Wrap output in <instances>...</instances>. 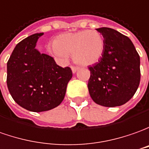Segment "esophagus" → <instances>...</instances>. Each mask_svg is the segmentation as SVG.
Wrapping results in <instances>:
<instances>
[{
	"label": "esophagus",
	"mask_w": 149,
	"mask_h": 149,
	"mask_svg": "<svg viewBox=\"0 0 149 149\" xmlns=\"http://www.w3.org/2000/svg\"><path fill=\"white\" fill-rule=\"evenodd\" d=\"M71 68H72V72H73V73H75V72H77V71L78 70V67H77V66H73V65H72V66H71Z\"/></svg>",
	"instance_id": "obj_1"
}]
</instances>
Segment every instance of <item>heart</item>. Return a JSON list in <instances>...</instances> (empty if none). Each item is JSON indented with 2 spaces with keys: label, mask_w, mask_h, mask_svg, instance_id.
<instances>
[{
  "label": "heart",
  "mask_w": 149,
  "mask_h": 149,
  "mask_svg": "<svg viewBox=\"0 0 149 149\" xmlns=\"http://www.w3.org/2000/svg\"><path fill=\"white\" fill-rule=\"evenodd\" d=\"M55 53L59 56L72 55L74 61L82 66L95 64L103 57L105 43L97 31H81L58 36L54 41Z\"/></svg>",
  "instance_id": "obj_1"
}]
</instances>
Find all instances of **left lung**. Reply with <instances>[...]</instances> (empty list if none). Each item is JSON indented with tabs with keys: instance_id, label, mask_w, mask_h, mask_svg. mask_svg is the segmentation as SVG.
Segmentation results:
<instances>
[{
	"instance_id": "obj_1",
	"label": "left lung",
	"mask_w": 149,
	"mask_h": 149,
	"mask_svg": "<svg viewBox=\"0 0 149 149\" xmlns=\"http://www.w3.org/2000/svg\"><path fill=\"white\" fill-rule=\"evenodd\" d=\"M104 36L103 57L88 68V90L93 101L104 107H117L134 96L140 81V58L132 41L114 29H97Z\"/></svg>"
}]
</instances>
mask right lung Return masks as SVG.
<instances>
[{
    "instance_id": "add662e5",
    "label": "right lung",
    "mask_w": 149,
    "mask_h": 149,
    "mask_svg": "<svg viewBox=\"0 0 149 149\" xmlns=\"http://www.w3.org/2000/svg\"><path fill=\"white\" fill-rule=\"evenodd\" d=\"M42 35L36 33L21 40L7 62V87L12 98L22 108L35 113L61 104L72 77L69 67H59L51 56L35 49Z\"/></svg>"
}]
</instances>
